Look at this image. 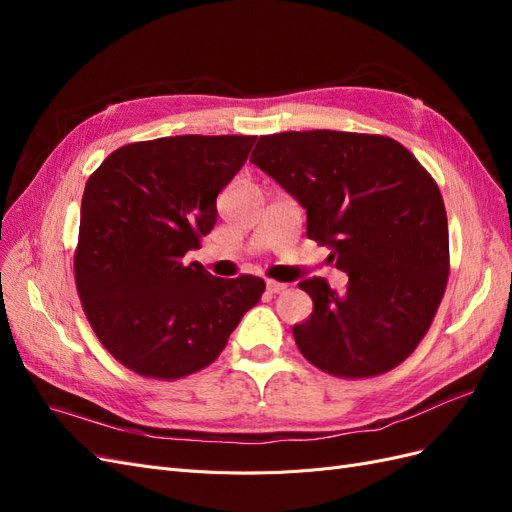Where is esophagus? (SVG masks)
Here are the masks:
<instances>
[{"instance_id": "obj_1", "label": "esophagus", "mask_w": 512, "mask_h": 512, "mask_svg": "<svg viewBox=\"0 0 512 512\" xmlns=\"http://www.w3.org/2000/svg\"><path fill=\"white\" fill-rule=\"evenodd\" d=\"M288 288V284H284V282H275V280H269L267 282V290L271 292V294H280V292H284Z\"/></svg>"}]
</instances>
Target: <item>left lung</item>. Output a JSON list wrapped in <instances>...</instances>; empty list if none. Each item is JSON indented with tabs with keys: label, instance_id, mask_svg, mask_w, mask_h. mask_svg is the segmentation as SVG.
Wrapping results in <instances>:
<instances>
[{
	"label": "left lung",
	"instance_id": "left-lung-1",
	"mask_svg": "<svg viewBox=\"0 0 512 512\" xmlns=\"http://www.w3.org/2000/svg\"><path fill=\"white\" fill-rule=\"evenodd\" d=\"M250 162L307 213V237L348 275L299 282L314 312L292 335L305 359L367 378L412 354L448 280V222L436 181L393 138L333 130L260 136Z\"/></svg>",
	"mask_w": 512,
	"mask_h": 512
}]
</instances>
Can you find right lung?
I'll return each mask as SVG.
<instances>
[{"label":"right lung","instance_id":"add662e5","mask_svg":"<svg viewBox=\"0 0 512 512\" xmlns=\"http://www.w3.org/2000/svg\"><path fill=\"white\" fill-rule=\"evenodd\" d=\"M256 136H166L119 147L89 177L76 288L104 348L136 374L175 380L218 359L265 282L224 280L183 256L218 222L215 198Z\"/></svg>","mask_w":512,"mask_h":512}]
</instances>
